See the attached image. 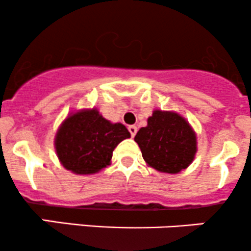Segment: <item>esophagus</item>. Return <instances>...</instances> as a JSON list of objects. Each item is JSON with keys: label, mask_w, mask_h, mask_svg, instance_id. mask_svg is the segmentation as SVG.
<instances>
[{"label": "esophagus", "mask_w": 251, "mask_h": 251, "mask_svg": "<svg viewBox=\"0 0 251 251\" xmlns=\"http://www.w3.org/2000/svg\"><path fill=\"white\" fill-rule=\"evenodd\" d=\"M128 131H129V133H131L132 137H134L135 133H137V127H135L134 125L128 126Z\"/></svg>", "instance_id": "34e87169"}]
</instances>
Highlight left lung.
<instances>
[{
    "instance_id": "obj_1",
    "label": "left lung",
    "mask_w": 251,
    "mask_h": 251,
    "mask_svg": "<svg viewBox=\"0 0 251 251\" xmlns=\"http://www.w3.org/2000/svg\"><path fill=\"white\" fill-rule=\"evenodd\" d=\"M134 142L148 166L165 174H179L194 162L197 152L194 128L185 118L172 111L154 109Z\"/></svg>"
}]
</instances>
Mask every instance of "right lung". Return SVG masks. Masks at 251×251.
I'll return each mask as SVG.
<instances>
[{
  "mask_svg": "<svg viewBox=\"0 0 251 251\" xmlns=\"http://www.w3.org/2000/svg\"><path fill=\"white\" fill-rule=\"evenodd\" d=\"M131 137L120 123L105 119L96 107L72 112L57 128L54 146L61 165L75 175H94L111 164L118 144Z\"/></svg>",
  "mask_w": 251,
  "mask_h": 251,
  "instance_id": "1",
  "label": "right lung"
}]
</instances>
